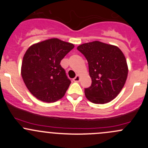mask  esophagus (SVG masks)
<instances>
[{
    "instance_id": "34e87169",
    "label": "esophagus",
    "mask_w": 148,
    "mask_h": 148,
    "mask_svg": "<svg viewBox=\"0 0 148 148\" xmlns=\"http://www.w3.org/2000/svg\"><path fill=\"white\" fill-rule=\"evenodd\" d=\"M80 80V76L79 75H77L76 76V77H74V79H73V81L75 82H79Z\"/></svg>"
}]
</instances>
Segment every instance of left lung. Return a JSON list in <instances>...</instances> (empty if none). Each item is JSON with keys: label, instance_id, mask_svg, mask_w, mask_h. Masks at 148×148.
<instances>
[{"label": "left lung", "instance_id": "1", "mask_svg": "<svg viewBox=\"0 0 148 148\" xmlns=\"http://www.w3.org/2000/svg\"><path fill=\"white\" fill-rule=\"evenodd\" d=\"M89 64L92 85L84 89L86 99L95 104L114 99L125 85L128 74L126 59L117 46L98 41L77 47Z\"/></svg>", "mask_w": 148, "mask_h": 148}]
</instances>
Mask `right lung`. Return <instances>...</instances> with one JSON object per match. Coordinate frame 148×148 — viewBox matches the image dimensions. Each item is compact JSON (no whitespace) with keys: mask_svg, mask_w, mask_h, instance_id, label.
Listing matches in <instances>:
<instances>
[{"mask_svg":"<svg viewBox=\"0 0 148 148\" xmlns=\"http://www.w3.org/2000/svg\"><path fill=\"white\" fill-rule=\"evenodd\" d=\"M74 47L73 44L53 38L27 49L22 61L21 76L27 89L38 100L55 102L64 96L71 81L60 62Z\"/></svg>","mask_w":148,"mask_h":148,"instance_id":"obj_1","label":"right lung"}]
</instances>
